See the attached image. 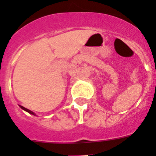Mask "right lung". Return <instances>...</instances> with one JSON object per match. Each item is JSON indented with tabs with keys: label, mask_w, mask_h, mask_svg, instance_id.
I'll use <instances>...</instances> for the list:
<instances>
[{
	"label": "right lung",
	"mask_w": 156,
	"mask_h": 156,
	"mask_svg": "<svg viewBox=\"0 0 156 156\" xmlns=\"http://www.w3.org/2000/svg\"><path fill=\"white\" fill-rule=\"evenodd\" d=\"M20 107H21V109H23L24 111H27L28 113H30V114H31V115H35V114L34 113V112H33V111H30V110H29V109H27V108H25V107H22V106H20Z\"/></svg>",
	"instance_id": "obj_1"
}]
</instances>
